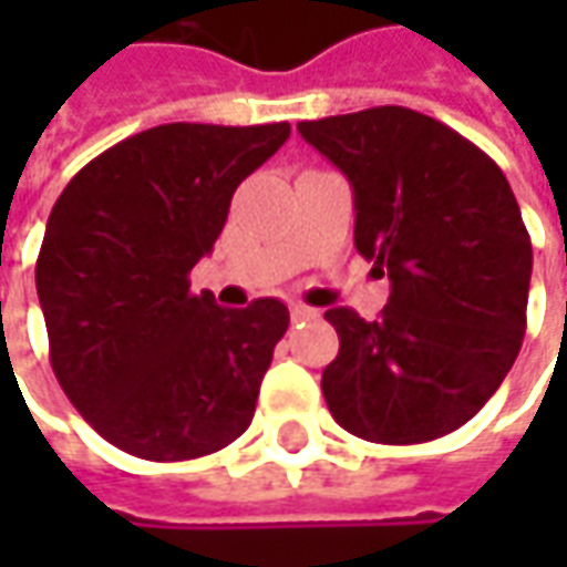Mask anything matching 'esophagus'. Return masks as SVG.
<instances>
[{
    "label": "esophagus",
    "instance_id": "obj_1",
    "mask_svg": "<svg viewBox=\"0 0 567 567\" xmlns=\"http://www.w3.org/2000/svg\"><path fill=\"white\" fill-rule=\"evenodd\" d=\"M290 316H293V321H309V318L318 316V309L306 306V302H293V306H290Z\"/></svg>",
    "mask_w": 567,
    "mask_h": 567
}]
</instances>
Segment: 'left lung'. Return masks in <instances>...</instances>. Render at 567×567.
<instances>
[{"mask_svg": "<svg viewBox=\"0 0 567 567\" xmlns=\"http://www.w3.org/2000/svg\"><path fill=\"white\" fill-rule=\"evenodd\" d=\"M353 186L362 258L388 274L375 321L338 306L321 372L331 416L379 445H420L473 420L517 360L534 271L505 173L445 122L406 106L299 122Z\"/></svg>", "mask_w": 567, "mask_h": 567, "instance_id": "obj_1", "label": "left lung"}]
</instances>
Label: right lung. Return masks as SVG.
Returning <instances> with one entry per match:
<instances>
[{"mask_svg":"<svg viewBox=\"0 0 567 567\" xmlns=\"http://www.w3.org/2000/svg\"><path fill=\"white\" fill-rule=\"evenodd\" d=\"M287 138L290 122H169L113 144L59 195L37 258L50 362L110 445L192 461L249 429L290 312L271 296L220 309L188 271Z\"/></svg>","mask_w":567,"mask_h":567,"instance_id":"right-lung-1","label":"right lung"}]
</instances>
